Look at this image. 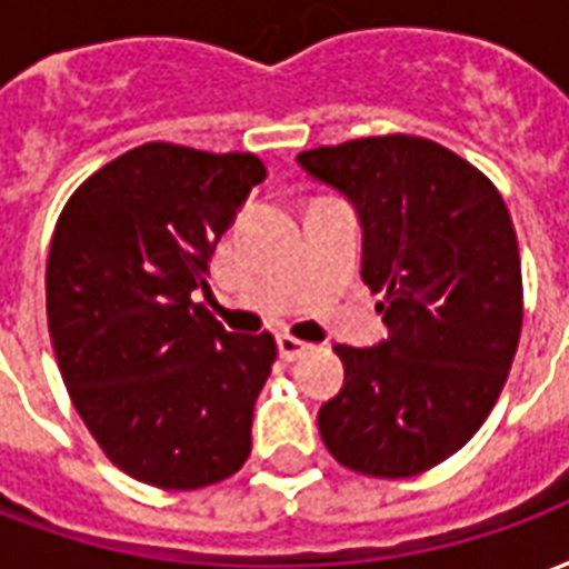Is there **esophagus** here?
Returning a JSON list of instances; mask_svg holds the SVG:
<instances>
[{"mask_svg": "<svg viewBox=\"0 0 569 569\" xmlns=\"http://www.w3.org/2000/svg\"><path fill=\"white\" fill-rule=\"evenodd\" d=\"M277 347H280V357H283L286 362H292V359H298L301 353H308L310 350L308 341H298L292 335H280V338H277Z\"/></svg>", "mask_w": 569, "mask_h": 569, "instance_id": "1", "label": "esophagus"}]
</instances>
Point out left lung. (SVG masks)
<instances>
[{"instance_id": "obj_1", "label": "left lung", "mask_w": 569, "mask_h": 569, "mask_svg": "<svg viewBox=\"0 0 569 569\" xmlns=\"http://www.w3.org/2000/svg\"><path fill=\"white\" fill-rule=\"evenodd\" d=\"M362 224V280L387 338L338 345L345 387L317 423L338 463L375 478L427 472L485 423L521 338L512 219L485 173L439 142L369 137L301 151Z\"/></svg>"}]
</instances>
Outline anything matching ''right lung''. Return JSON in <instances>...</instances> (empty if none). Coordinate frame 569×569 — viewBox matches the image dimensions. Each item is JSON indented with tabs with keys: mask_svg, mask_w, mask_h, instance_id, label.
Returning <instances> with one entry per match:
<instances>
[{
	"mask_svg": "<svg viewBox=\"0 0 569 569\" xmlns=\"http://www.w3.org/2000/svg\"><path fill=\"white\" fill-rule=\"evenodd\" d=\"M264 163L249 151L146 142L81 182L57 219L44 296L72 406L137 481L194 490L234 476L271 375L268 332L237 335L194 305Z\"/></svg>",
	"mask_w": 569,
	"mask_h": 569,
	"instance_id": "1",
	"label": "right lung"
}]
</instances>
